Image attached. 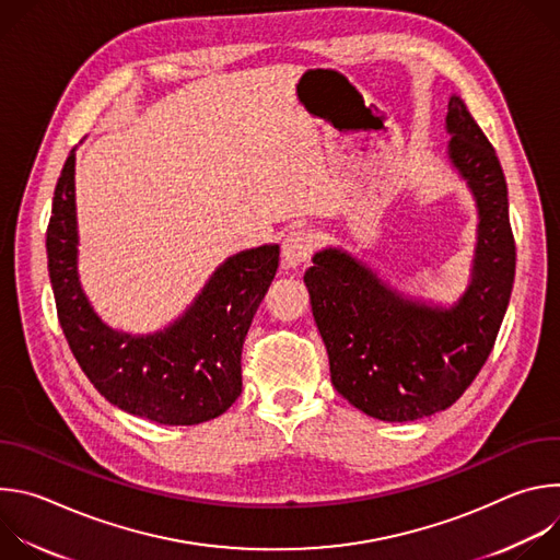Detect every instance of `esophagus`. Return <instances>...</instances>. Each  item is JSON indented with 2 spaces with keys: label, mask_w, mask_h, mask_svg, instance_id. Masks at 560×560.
I'll use <instances>...</instances> for the list:
<instances>
[{
  "label": "esophagus",
  "mask_w": 560,
  "mask_h": 560,
  "mask_svg": "<svg viewBox=\"0 0 560 560\" xmlns=\"http://www.w3.org/2000/svg\"><path fill=\"white\" fill-rule=\"evenodd\" d=\"M314 248H316V234L312 230H305V228L292 230L283 238V246H281L283 264L288 268H299L301 264H305L312 257Z\"/></svg>",
  "instance_id": "34e87169"
}]
</instances>
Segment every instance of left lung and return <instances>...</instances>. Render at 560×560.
Masks as SVG:
<instances>
[{"label":"left lung","mask_w":560,"mask_h":560,"mask_svg":"<svg viewBox=\"0 0 560 560\" xmlns=\"http://www.w3.org/2000/svg\"><path fill=\"white\" fill-rule=\"evenodd\" d=\"M447 154L478 208L471 281L452 307L398 294L339 248L314 255L303 281L337 392L368 417L404 423L436 415L486 365L510 303L516 246L508 184L486 132L452 95Z\"/></svg>","instance_id":"8db88e82"}]
</instances>
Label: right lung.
Wrapping results in <instances>:
<instances>
[{
  "instance_id": "add662e5",
  "label": "right lung",
  "mask_w": 560,
  "mask_h": 560,
  "mask_svg": "<svg viewBox=\"0 0 560 560\" xmlns=\"http://www.w3.org/2000/svg\"><path fill=\"white\" fill-rule=\"evenodd\" d=\"M74 150L55 186L46 230L48 275L66 341L102 396L164 425H197L242 394V350L279 266V246L225 259L195 303L166 330L132 337L108 328L77 275Z\"/></svg>"
}]
</instances>
